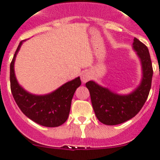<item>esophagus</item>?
Wrapping results in <instances>:
<instances>
[{"label":"esophagus","mask_w":160,"mask_h":160,"mask_svg":"<svg viewBox=\"0 0 160 160\" xmlns=\"http://www.w3.org/2000/svg\"><path fill=\"white\" fill-rule=\"evenodd\" d=\"M80 79H81L83 83H86L91 79V74L89 72H83L80 75Z\"/></svg>","instance_id":"34e87169"}]
</instances>
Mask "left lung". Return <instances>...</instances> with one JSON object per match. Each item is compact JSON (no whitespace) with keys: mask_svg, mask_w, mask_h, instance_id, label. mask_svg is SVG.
<instances>
[{"mask_svg":"<svg viewBox=\"0 0 160 160\" xmlns=\"http://www.w3.org/2000/svg\"><path fill=\"white\" fill-rule=\"evenodd\" d=\"M132 49L137 52L142 68L140 84L127 95H120L93 80L86 83L92 107L98 120L102 124L115 125L135 117L141 110L148 96L153 75L152 61L147 46L134 38Z\"/></svg>","mask_w":160,"mask_h":160,"instance_id":"left-lung-1","label":"left lung"}]
</instances>
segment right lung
Instances as JSON below:
<instances>
[{
    "label": "right lung",
    "mask_w": 160,
    "mask_h": 160,
    "mask_svg": "<svg viewBox=\"0 0 160 160\" xmlns=\"http://www.w3.org/2000/svg\"><path fill=\"white\" fill-rule=\"evenodd\" d=\"M24 41L19 42L10 65L12 94L19 109L31 120L46 127H58L68 119L73 95L81 84L80 79L77 77L46 95L27 92L18 83L14 70L16 55Z\"/></svg>",
    "instance_id": "right-lung-1"
}]
</instances>
